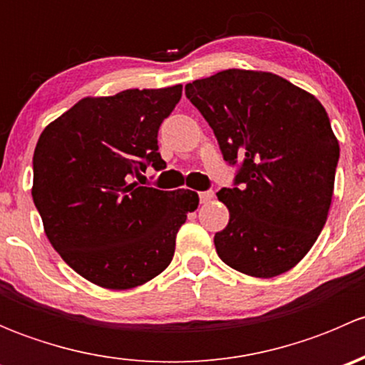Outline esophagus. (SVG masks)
Segmentation results:
<instances>
[{
    "label": "esophagus",
    "instance_id": "esophagus-1",
    "mask_svg": "<svg viewBox=\"0 0 365 365\" xmlns=\"http://www.w3.org/2000/svg\"><path fill=\"white\" fill-rule=\"evenodd\" d=\"M213 197H215V192H213V190H205V192H200L201 203H208V201H212Z\"/></svg>",
    "mask_w": 365,
    "mask_h": 365
}]
</instances>
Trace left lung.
Segmentation results:
<instances>
[{
    "label": "left lung",
    "instance_id": "1",
    "mask_svg": "<svg viewBox=\"0 0 365 365\" xmlns=\"http://www.w3.org/2000/svg\"><path fill=\"white\" fill-rule=\"evenodd\" d=\"M185 95L208 121L224 160H242L219 201L230 222L217 254L245 275L270 279L311 251L329 217L339 141L322 102L272 72L230 68L192 81Z\"/></svg>",
    "mask_w": 365,
    "mask_h": 365
}]
</instances>
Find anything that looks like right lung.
<instances>
[{"label": "right lung", "instance_id": "1", "mask_svg": "<svg viewBox=\"0 0 365 365\" xmlns=\"http://www.w3.org/2000/svg\"><path fill=\"white\" fill-rule=\"evenodd\" d=\"M182 84L84 97L51 121L33 155V203L51 245L81 277L106 289L152 281L175 256L176 233L194 212V190L130 182L165 168L159 127Z\"/></svg>", "mask_w": 365, "mask_h": 365}]
</instances>
